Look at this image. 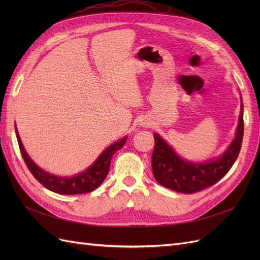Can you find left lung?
<instances>
[{
  "mask_svg": "<svg viewBox=\"0 0 260 260\" xmlns=\"http://www.w3.org/2000/svg\"><path fill=\"white\" fill-rule=\"evenodd\" d=\"M243 133V103H241L237 135L226 151L217 159L205 162L184 160L159 135L154 133L155 146L152 155V170L156 181L172 191L184 194H192L214 185L228 174L237 160L241 151Z\"/></svg>",
  "mask_w": 260,
  "mask_h": 260,
  "instance_id": "left-lung-1",
  "label": "left lung"
}]
</instances>
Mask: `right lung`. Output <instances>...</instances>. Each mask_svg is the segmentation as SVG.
<instances>
[{
  "mask_svg": "<svg viewBox=\"0 0 260 260\" xmlns=\"http://www.w3.org/2000/svg\"><path fill=\"white\" fill-rule=\"evenodd\" d=\"M15 130H16V137L22 158L25 160L27 167L31 174H32V176L43 186L48 188V190L65 195L89 193L99 187L107 177L113 155L118 149H120L124 145L125 141H127V137H124L119 141H117V142L113 143L112 145H109L106 149H104V152L98 157V159L88 169H85L84 171L80 172V174L74 177H57L49 174V172H46L39 166H37V164H35V161L30 158L26 153L25 148H23L16 125H15Z\"/></svg>",
  "mask_w": 260,
  "mask_h": 260,
  "instance_id": "add662e5",
  "label": "right lung"
}]
</instances>
